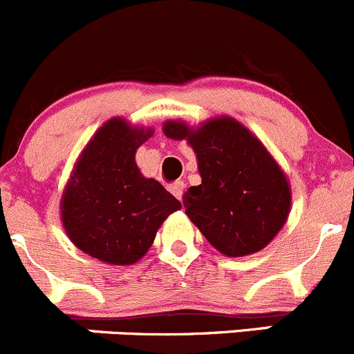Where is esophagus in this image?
<instances>
[{"instance_id":"esophagus-1","label":"esophagus","mask_w":354,"mask_h":354,"mask_svg":"<svg viewBox=\"0 0 354 354\" xmlns=\"http://www.w3.org/2000/svg\"><path fill=\"white\" fill-rule=\"evenodd\" d=\"M184 187H185L184 182L177 180V182H174L172 185H170V192H172V194L176 196L177 199H182V194H184Z\"/></svg>"}]
</instances>
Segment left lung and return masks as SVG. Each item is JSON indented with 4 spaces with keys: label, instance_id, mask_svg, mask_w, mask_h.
Returning a JSON list of instances; mask_svg holds the SVG:
<instances>
[{
    "label": "left lung",
    "instance_id": "obj_1",
    "mask_svg": "<svg viewBox=\"0 0 354 354\" xmlns=\"http://www.w3.org/2000/svg\"><path fill=\"white\" fill-rule=\"evenodd\" d=\"M163 132L194 149L201 184L187 189L184 206L208 243L225 257L263 250L288 220L291 189L260 139L230 117L198 129L170 120Z\"/></svg>",
    "mask_w": 354,
    "mask_h": 354
}]
</instances>
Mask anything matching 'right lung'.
Returning a JSON list of instances; mask_svg holds the SVG:
<instances>
[{
  "label": "right lung",
  "mask_w": 354,
  "mask_h": 354,
  "mask_svg": "<svg viewBox=\"0 0 354 354\" xmlns=\"http://www.w3.org/2000/svg\"><path fill=\"white\" fill-rule=\"evenodd\" d=\"M151 136V129L134 127L124 118L108 120L87 142L63 191L66 236L104 263L141 260L163 220L182 206L136 165V151Z\"/></svg>",
  "instance_id": "add662e5"
}]
</instances>
